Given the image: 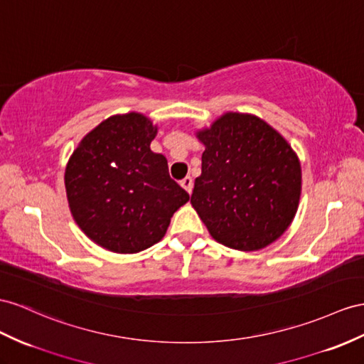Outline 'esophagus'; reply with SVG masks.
Listing matches in <instances>:
<instances>
[{"label": "esophagus", "instance_id": "1", "mask_svg": "<svg viewBox=\"0 0 364 364\" xmlns=\"http://www.w3.org/2000/svg\"><path fill=\"white\" fill-rule=\"evenodd\" d=\"M180 184L183 186V188L188 191L189 193L192 192V188H193V180L191 178V176H186V178H183L181 181H180Z\"/></svg>", "mask_w": 364, "mask_h": 364}]
</instances>
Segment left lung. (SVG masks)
<instances>
[{"label": "left lung", "mask_w": 364, "mask_h": 364, "mask_svg": "<svg viewBox=\"0 0 364 364\" xmlns=\"http://www.w3.org/2000/svg\"><path fill=\"white\" fill-rule=\"evenodd\" d=\"M204 144L191 203L218 243L258 250L284 234L301 195V166L274 127L228 112L197 132Z\"/></svg>", "instance_id": "left-lung-1"}]
</instances>
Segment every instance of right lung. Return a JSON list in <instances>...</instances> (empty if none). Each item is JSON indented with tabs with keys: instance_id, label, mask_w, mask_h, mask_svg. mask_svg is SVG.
Segmentation results:
<instances>
[{
	"instance_id": "1",
	"label": "right lung",
	"mask_w": 364,
	"mask_h": 364,
	"mask_svg": "<svg viewBox=\"0 0 364 364\" xmlns=\"http://www.w3.org/2000/svg\"><path fill=\"white\" fill-rule=\"evenodd\" d=\"M156 126L130 112L100 123L66 166L72 217L98 246L135 254L160 241L189 193L173 181L167 160L151 151Z\"/></svg>"
}]
</instances>
